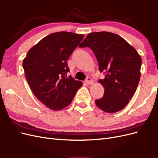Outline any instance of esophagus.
Segmentation results:
<instances>
[{"label":"esophagus","instance_id":"obj_1","mask_svg":"<svg viewBox=\"0 0 158 158\" xmlns=\"http://www.w3.org/2000/svg\"><path fill=\"white\" fill-rule=\"evenodd\" d=\"M85 83H86L87 84H92L94 83V80L92 78L88 77L85 80Z\"/></svg>","mask_w":158,"mask_h":158}]
</instances>
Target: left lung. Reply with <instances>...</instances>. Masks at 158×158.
<instances>
[{
	"mask_svg": "<svg viewBox=\"0 0 158 158\" xmlns=\"http://www.w3.org/2000/svg\"><path fill=\"white\" fill-rule=\"evenodd\" d=\"M79 47L93 51L99 71L106 74L98 81L105 91L103 96L95 100L96 106L109 113L125 108L139 83L140 55L123 37L107 31L89 33Z\"/></svg>",
	"mask_w": 158,
	"mask_h": 158,
	"instance_id": "8db88e82",
	"label": "left lung"
}]
</instances>
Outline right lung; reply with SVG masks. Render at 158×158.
Returning <instances> with one entry per match:
<instances>
[{"instance_id":"right-lung-1","label":"right lung","mask_w":158,"mask_h":158,"mask_svg":"<svg viewBox=\"0 0 158 158\" xmlns=\"http://www.w3.org/2000/svg\"><path fill=\"white\" fill-rule=\"evenodd\" d=\"M84 35L59 31L45 37L29 50L23 68L30 87L36 98L52 110L69 106L82 82L75 80L67 60Z\"/></svg>"}]
</instances>
